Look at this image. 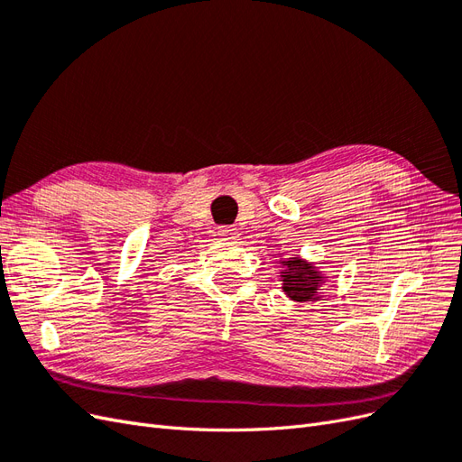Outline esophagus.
<instances>
[{"mask_svg": "<svg viewBox=\"0 0 462 462\" xmlns=\"http://www.w3.org/2000/svg\"><path fill=\"white\" fill-rule=\"evenodd\" d=\"M219 235L223 236V239L233 241V239H236V236H239V231H236V227H231V226H223V227H219Z\"/></svg>", "mask_w": 462, "mask_h": 462, "instance_id": "1", "label": "esophagus"}]
</instances>
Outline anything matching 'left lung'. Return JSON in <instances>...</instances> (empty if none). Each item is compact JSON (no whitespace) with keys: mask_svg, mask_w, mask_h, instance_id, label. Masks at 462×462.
I'll return each instance as SVG.
<instances>
[{"mask_svg":"<svg viewBox=\"0 0 462 462\" xmlns=\"http://www.w3.org/2000/svg\"><path fill=\"white\" fill-rule=\"evenodd\" d=\"M285 270L282 272V282L285 295L297 302L316 300L319 283H324V277L316 272L312 263H306L300 258H289L282 262Z\"/></svg>","mask_w":462,"mask_h":462,"instance_id":"8db88e82","label":"left lung"}]
</instances>
